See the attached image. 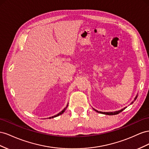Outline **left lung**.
<instances>
[{"mask_svg":"<svg viewBox=\"0 0 149 149\" xmlns=\"http://www.w3.org/2000/svg\"><path fill=\"white\" fill-rule=\"evenodd\" d=\"M137 96H138V95H136V97H135V99H134V101H135V100H136V99L137 98ZM133 102H132L131 103V104H132ZM125 109V108H124V109H121V110H118V111H116V112H99V111H98V110H95V109H93V110H95L96 112H99V113H103V114H105V115H109V116H112V115H117V114H118V113H119L120 112H121L122 111H123V110H124Z\"/></svg>","mask_w":149,"mask_h":149,"instance_id":"obj_1","label":"left lung"}]
</instances>
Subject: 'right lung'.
<instances>
[{"label": "right lung", "mask_w": 149, "mask_h": 149, "mask_svg": "<svg viewBox=\"0 0 149 149\" xmlns=\"http://www.w3.org/2000/svg\"><path fill=\"white\" fill-rule=\"evenodd\" d=\"M67 106L68 105H67V107H65V108H64L63 109V110H62V111L61 112H59L58 114H57V115H56V116H52V117H49V118H54V117H57V116H60V115H61V114H62L63 112H65V109H67Z\"/></svg>", "instance_id": "add662e5"}]
</instances>
